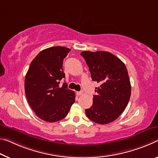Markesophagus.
Segmentation results:
<instances>
[{
    "mask_svg": "<svg viewBox=\"0 0 158 158\" xmlns=\"http://www.w3.org/2000/svg\"><path fill=\"white\" fill-rule=\"evenodd\" d=\"M82 94H83V92H82V91H79V92H77V96H81V95Z\"/></svg>",
    "mask_w": 158,
    "mask_h": 158,
    "instance_id": "34e87169",
    "label": "esophagus"
}]
</instances>
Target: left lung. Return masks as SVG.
<instances>
[{"label": "left lung", "mask_w": 158, "mask_h": 158, "mask_svg": "<svg viewBox=\"0 0 158 158\" xmlns=\"http://www.w3.org/2000/svg\"><path fill=\"white\" fill-rule=\"evenodd\" d=\"M93 81L100 84L95 91L93 106L86 114L91 121L105 124L118 118L127 106L131 96V83L123 62L106 51H83Z\"/></svg>", "instance_id": "left-lung-1"}]
</instances>
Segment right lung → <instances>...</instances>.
I'll list each match as a JSON object with an SVG mask.
<instances>
[{
    "mask_svg": "<svg viewBox=\"0 0 158 158\" xmlns=\"http://www.w3.org/2000/svg\"><path fill=\"white\" fill-rule=\"evenodd\" d=\"M69 48L54 46L41 51L30 64L24 80V90L30 107L40 119L48 122L65 117L75 101L74 91L60 81L65 77L63 60Z\"/></svg>",
    "mask_w": 158,
    "mask_h": 158,
    "instance_id": "add662e5",
    "label": "right lung"
}]
</instances>
